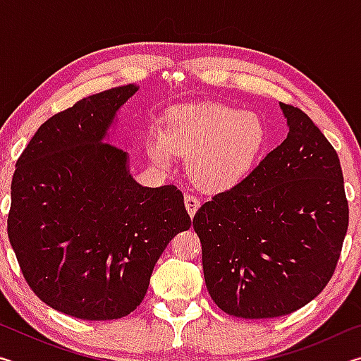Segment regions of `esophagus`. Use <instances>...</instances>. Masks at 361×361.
<instances>
[{
	"label": "esophagus",
	"mask_w": 361,
	"mask_h": 361,
	"mask_svg": "<svg viewBox=\"0 0 361 361\" xmlns=\"http://www.w3.org/2000/svg\"><path fill=\"white\" fill-rule=\"evenodd\" d=\"M185 205H186V210L189 213V216L192 218L195 215V212H197V209L200 207V200L192 194H186L185 195Z\"/></svg>",
	"instance_id": "obj_1"
}]
</instances>
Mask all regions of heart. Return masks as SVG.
Wrapping results in <instances>:
<instances>
[{
    "instance_id": "b5f03b06",
    "label": "heart",
    "mask_w": 361,
    "mask_h": 361,
    "mask_svg": "<svg viewBox=\"0 0 361 361\" xmlns=\"http://www.w3.org/2000/svg\"><path fill=\"white\" fill-rule=\"evenodd\" d=\"M264 143L266 126L258 114L213 102L173 109L164 132L152 133L149 152L164 167L172 152L188 156L189 178L218 191L245 178Z\"/></svg>"
}]
</instances>
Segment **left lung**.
<instances>
[{
	"label": "left lung",
	"mask_w": 361,
	"mask_h": 361,
	"mask_svg": "<svg viewBox=\"0 0 361 361\" xmlns=\"http://www.w3.org/2000/svg\"><path fill=\"white\" fill-rule=\"evenodd\" d=\"M280 108L288 137L192 219L207 290L240 319L288 315L319 296L349 226L338 152L302 109Z\"/></svg>",
	"instance_id": "1"
}]
</instances>
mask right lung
I'll return each instance as SVG.
<instances>
[{
  "label": "right lung",
  "instance_id": "obj_1",
  "mask_svg": "<svg viewBox=\"0 0 361 361\" xmlns=\"http://www.w3.org/2000/svg\"><path fill=\"white\" fill-rule=\"evenodd\" d=\"M137 89L103 90L54 114L12 176L8 235L23 277L42 302L81 320L133 312L159 256L191 228L180 189L140 186L127 152L106 142Z\"/></svg>",
  "mask_w": 361,
  "mask_h": 361
}]
</instances>
